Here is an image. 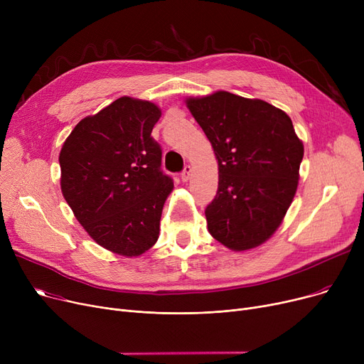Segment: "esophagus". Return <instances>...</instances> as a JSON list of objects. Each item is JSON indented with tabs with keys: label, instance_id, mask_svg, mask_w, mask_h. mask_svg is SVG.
Masks as SVG:
<instances>
[{
	"label": "esophagus",
	"instance_id": "esophagus-1",
	"mask_svg": "<svg viewBox=\"0 0 364 364\" xmlns=\"http://www.w3.org/2000/svg\"><path fill=\"white\" fill-rule=\"evenodd\" d=\"M192 166L190 165H186L184 166V169H183V172H181V180L183 181H188L190 180V176H192Z\"/></svg>",
	"mask_w": 364,
	"mask_h": 364
}]
</instances>
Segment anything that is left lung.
I'll use <instances>...</instances> for the list:
<instances>
[{
  "label": "left lung",
  "instance_id": "1",
  "mask_svg": "<svg viewBox=\"0 0 364 364\" xmlns=\"http://www.w3.org/2000/svg\"><path fill=\"white\" fill-rule=\"evenodd\" d=\"M186 103L218 161L217 196L205 209L209 233L233 251L264 243L298 187L304 146L291 118L264 100L227 91Z\"/></svg>",
  "mask_w": 364,
  "mask_h": 364
}]
</instances>
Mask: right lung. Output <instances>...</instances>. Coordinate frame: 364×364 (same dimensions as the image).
I'll list each match as a JSON object with an SVG mask.
<instances>
[{"label":"right lung","mask_w":364,"mask_h":364,"mask_svg":"<svg viewBox=\"0 0 364 364\" xmlns=\"http://www.w3.org/2000/svg\"><path fill=\"white\" fill-rule=\"evenodd\" d=\"M161 114L151 102L121 97L80 121L60 150L68 205L85 232L118 255L139 257L156 243L174 188L150 136Z\"/></svg>","instance_id":"1"}]
</instances>
